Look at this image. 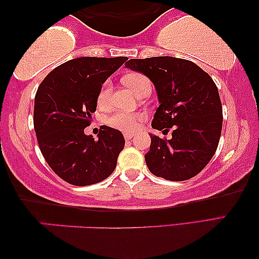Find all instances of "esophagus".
Masks as SVG:
<instances>
[{
	"mask_svg": "<svg viewBox=\"0 0 259 259\" xmlns=\"http://www.w3.org/2000/svg\"><path fill=\"white\" fill-rule=\"evenodd\" d=\"M133 136H134V133H131V132H125V133H123V137H125L126 140H131L133 138Z\"/></svg>",
	"mask_w": 259,
	"mask_h": 259,
	"instance_id": "1",
	"label": "esophagus"
}]
</instances>
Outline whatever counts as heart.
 <instances>
[{
	"mask_svg": "<svg viewBox=\"0 0 259 259\" xmlns=\"http://www.w3.org/2000/svg\"><path fill=\"white\" fill-rule=\"evenodd\" d=\"M126 86L130 88L131 91H133L134 93H137L138 90L141 87V84L148 81L143 74L139 73H131L128 75L125 76ZM109 94H111V82L106 81L102 84L100 93H99L98 101L99 104H105L108 100ZM143 119V115L140 113H126V112H115L108 118V123L115 128L122 130V131H132L137 128V126L139 125V122Z\"/></svg>",
	"mask_w": 259,
	"mask_h": 259,
	"instance_id": "b5f03b06",
	"label": "heart"
}]
</instances>
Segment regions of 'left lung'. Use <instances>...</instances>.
Listing matches in <instances>:
<instances>
[{"instance_id": "obj_1", "label": "left lung", "mask_w": 259, "mask_h": 259, "mask_svg": "<svg viewBox=\"0 0 259 259\" xmlns=\"http://www.w3.org/2000/svg\"><path fill=\"white\" fill-rule=\"evenodd\" d=\"M125 66L154 84L159 107L152 127L172 128L168 140L150 133L148 169L172 182L192 178L214 155L222 133V102L213 80L196 63L172 56L131 59Z\"/></svg>"}]
</instances>
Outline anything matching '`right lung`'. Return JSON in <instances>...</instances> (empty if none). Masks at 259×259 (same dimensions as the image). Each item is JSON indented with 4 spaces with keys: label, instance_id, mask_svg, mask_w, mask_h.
<instances>
[{
    "label": "right lung",
    "instance_id": "right-lung-1",
    "mask_svg": "<svg viewBox=\"0 0 259 259\" xmlns=\"http://www.w3.org/2000/svg\"><path fill=\"white\" fill-rule=\"evenodd\" d=\"M116 58H77L53 69L37 88L34 128L41 153L65 182L76 186L100 183L115 169L125 139L120 131L101 126L98 139L84 134L95 112L102 83L127 61Z\"/></svg>",
    "mask_w": 259,
    "mask_h": 259
}]
</instances>
